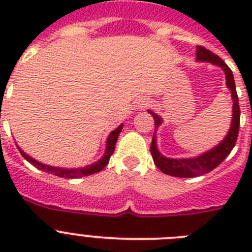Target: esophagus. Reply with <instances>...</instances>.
<instances>
[{
  "mask_svg": "<svg viewBox=\"0 0 252 252\" xmlns=\"http://www.w3.org/2000/svg\"><path fill=\"white\" fill-rule=\"evenodd\" d=\"M148 104H150V102L149 101H141V103H139V107H145L148 106Z\"/></svg>",
  "mask_w": 252,
  "mask_h": 252,
  "instance_id": "esophagus-1",
  "label": "esophagus"
}]
</instances>
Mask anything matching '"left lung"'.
Listing matches in <instances>:
<instances>
[{"mask_svg": "<svg viewBox=\"0 0 252 252\" xmlns=\"http://www.w3.org/2000/svg\"><path fill=\"white\" fill-rule=\"evenodd\" d=\"M197 62H207L212 63L213 65H217L222 69L226 75V86L230 90L231 97H232L233 106H232V121H231L230 130L217 146H215L211 150L201 154L195 158H187V159H171V158L164 157L158 149L157 144V128L162 124V119L159 115L154 113L153 111L149 110L148 112L154 117L155 122V131H154L153 141H151L150 153L153 155V160L155 165L164 173V174L171 175V177L178 178H194L199 177L212 171L213 169L217 168L224 159H226L230 153L232 151L233 146L237 140L240 127V107H239V97L236 92L235 79H233L232 70H231L227 64L218 55L213 54L212 51H209L204 46H197Z\"/></svg>", "mask_w": 252, "mask_h": 252, "instance_id": "left-lung-1", "label": "left lung"}]
</instances>
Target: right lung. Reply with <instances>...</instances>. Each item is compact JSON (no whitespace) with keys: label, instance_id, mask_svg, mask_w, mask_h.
Listing matches in <instances>:
<instances>
[{"label":"right lung","instance_id":"obj_1","mask_svg":"<svg viewBox=\"0 0 252 252\" xmlns=\"http://www.w3.org/2000/svg\"><path fill=\"white\" fill-rule=\"evenodd\" d=\"M122 127H124V124L120 125L119 127L115 128V130L108 135L106 141V151H104L103 157H102L98 161L93 162L91 165H86L84 168H58V166L46 165V164H43V162L35 160L34 158L29 157L28 154L22 151V149L20 148V146H17V149H19V151L21 153L22 157H24V159L28 160V161L30 162V164H32L35 168L46 171V173H50V174L58 175V177L60 178L75 179V178L87 177V175H92L94 174V173H98V171H101L102 169L108 164L111 155H112L113 151H115L116 142H117V139H119V135L120 132H121Z\"/></svg>","mask_w":252,"mask_h":252}]
</instances>
